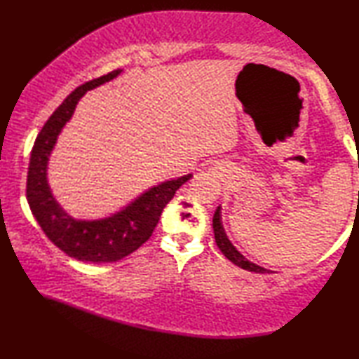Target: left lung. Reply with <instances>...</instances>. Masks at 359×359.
<instances>
[{"mask_svg": "<svg viewBox=\"0 0 359 359\" xmlns=\"http://www.w3.org/2000/svg\"><path fill=\"white\" fill-rule=\"evenodd\" d=\"M212 229H215V238H216V244L217 248L221 249V252L227 257V259L235 263L236 266H240L243 269H248V271H252V273H274L271 269H265L259 265H255V263L249 262L246 257H244L241 252H238L236 248L233 244L230 243V240L225 235V230L222 227V217H221V206H217V210L215 212V217H212Z\"/></svg>", "mask_w": 359, "mask_h": 359, "instance_id": "1", "label": "left lung"}]
</instances>
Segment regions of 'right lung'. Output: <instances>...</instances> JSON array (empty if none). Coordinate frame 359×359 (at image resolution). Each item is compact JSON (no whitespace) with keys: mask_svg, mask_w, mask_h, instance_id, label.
Instances as JSON below:
<instances>
[{"mask_svg":"<svg viewBox=\"0 0 359 359\" xmlns=\"http://www.w3.org/2000/svg\"><path fill=\"white\" fill-rule=\"evenodd\" d=\"M121 72V69H116L75 88L47 119L31 149L27 178V200L31 212L48 240L62 252L80 262H118L134 252L153 235L163 208L173 198L175 192L192 178L189 173L163 181L143 192L121 211L96 221L74 219L56 202L48 186L47 165L60 132L72 118L75 107L86 91L113 80Z\"/></svg>","mask_w":359,"mask_h":359,"instance_id":"obj_1","label":"right lung"}]
</instances>
